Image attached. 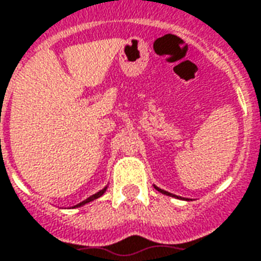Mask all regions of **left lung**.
I'll return each instance as SVG.
<instances>
[{"label":"left lung","mask_w":261,"mask_h":261,"mask_svg":"<svg viewBox=\"0 0 261 261\" xmlns=\"http://www.w3.org/2000/svg\"><path fill=\"white\" fill-rule=\"evenodd\" d=\"M154 189H156L157 192L163 193V194H167V196H172V197H176V196H175V194H171V193L166 192V190H163V189H159V188H157V186H154ZM178 198H179V197H178Z\"/></svg>","instance_id":"left-lung-1"}]
</instances>
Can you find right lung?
I'll return each mask as SVG.
<instances>
[{"mask_svg":"<svg viewBox=\"0 0 261 261\" xmlns=\"http://www.w3.org/2000/svg\"><path fill=\"white\" fill-rule=\"evenodd\" d=\"M105 190H107V188H104V189H102V190H99L98 193H95V194L90 196V197H89V198H86L85 201L79 202V204L73 206V208H76V206H82V205H85V204H87V202H90V201H93V200H95V198H98V197H101V196H102V194H104Z\"/></svg>","mask_w":261,"mask_h":261,"instance_id":"1","label":"right lung"}]
</instances>
